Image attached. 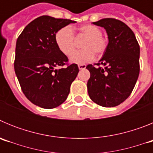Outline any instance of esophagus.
Here are the masks:
<instances>
[{
	"label": "esophagus",
	"instance_id": "esophagus-1",
	"mask_svg": "<svg viewBox=\"0 0 153 153\" xmlns=\"http://www.w3.org/2000/svg\"><path fill=\"white\" fill-rule=\"evenodd\" d=\"M86 65L85 64H81V65H79V66H78V67H79V70H84L85 68H86Z\"/></svg>",
	"mask_w": 153,
	"mask_h": 153
}]
</instances>
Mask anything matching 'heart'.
<instances>
[{"label": "heart", "mask_w": 153, "mask_h": 153, "mask_svg": "<svg viewBox=\"0 0 153 153\" xmlns=\"http://www.w3.org/2000/svg\"><path fill=\"white\" fill-rule=\"evenodd\" d=\"M76 34L86 37L81 47L83 49L75 51L70 54V61L76 64H85L92 61L95 53L101 56L106 52L108 47V40L102 35L100 28L93 24H85L76 30ZM55 42L58 48L65 55H69L74 47V32L70 27H63L56 31Z\"/></svg>", "instance_id": "heart-1"}]
</instances>
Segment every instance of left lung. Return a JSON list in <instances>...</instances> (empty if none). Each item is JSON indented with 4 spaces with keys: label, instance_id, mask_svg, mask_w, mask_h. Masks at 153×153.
Instances as JSON below:
<instances>
[{
    "label": "left lung",
    "instance_id": "8db88e82",
    "mask_svg": "<svg viewBox=\"0 0 153 153\" xmlns=\"http://www.w3.org/2000/svg\"><path fill=\"white\" fill-rule=\"evenodd\" d=\"M93 24L105 28L109 44L96 64L98 67L86 66L90 73L88 94L100 106L113 107L124 102L136 85L140 69V45L132 30L117 19L103 18Z\"/></svg>",
    "mask_w": 153,
    "mask_h": 153
}]
</instances>
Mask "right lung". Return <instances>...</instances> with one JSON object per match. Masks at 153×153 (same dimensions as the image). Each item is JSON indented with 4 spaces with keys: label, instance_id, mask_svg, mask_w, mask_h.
Segmentation results:
<instances>
[{
    "label": "right lung",
    "instance_id": "obj_1",
    "mask_svg": "<svg viewBox=\"0 0 153 153\" xmlns=\"http://www.w3.org/2000/svg\"><path fill=\"white\" fill-rule=\"evenodd\" d=\"M75 21L41 16L31 21L16 43L14 70L25 97L36 106L53 109L63 103L79 72L59 50L55 34ZM67 67L56 70V66Z\"/></svg>",
    "mask_w": 153,
    "mask_h": 153
}]
</instances>
